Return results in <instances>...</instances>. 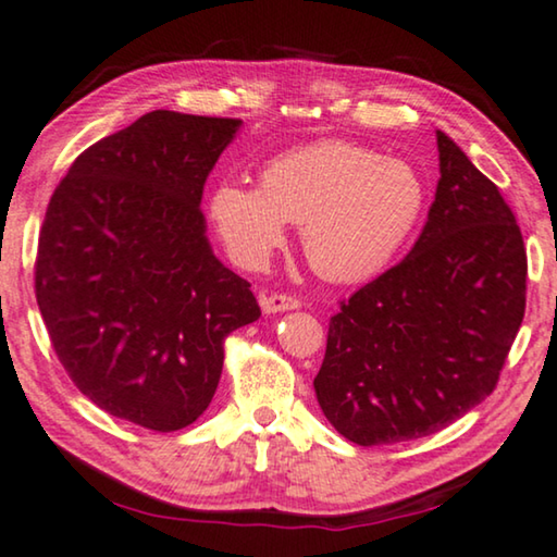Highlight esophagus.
Here are the masks:
<instances>
[{"instance_id":"34e87169","label":"esophagus","mask_w":557,"mask_h":557,"mask_svg":"<svg viewBox=\"0 0 557 557\" xmlns=\"http://www.w3.org/2000/svg\"><path fill=\"white\" fill-rule=\"evenodd\" d=\"M262 310L268 314H275V312H287V310H297L300 307V300L293 295H282V293H275V295H264L262 297Z\"/></svg>"}]
</instances>
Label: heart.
Returning <instances> with one entry per match:
<instances>
[{
  "label": "heart",
  "instance_id": "1",
  "mask_svg": "<svg viewBox=\"0 0 557 557\" xmlns=\"http://www.w3.org/2000/svg\"><path fill=\"white\" fill-rule=\"evenodd\" d=\"M425 210V185L405 160L375 149L314 143L275 157L260 187L222 182L207 212L230 260L262 270L300 225L302 252L318 275L360 282L383 272Z\"/></svg>",
  "mask_w": 557,
  "mask_h": 557
}]
</instances>
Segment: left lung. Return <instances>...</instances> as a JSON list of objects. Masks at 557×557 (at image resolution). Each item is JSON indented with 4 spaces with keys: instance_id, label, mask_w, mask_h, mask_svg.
Returning a JSON list of instances; mask_svg holds the SVG:
<instances>
[{
    "instance_id": "left-lung-1",
    "label": "left lung",
    "mask_w": 557,
    "mask_h": 557,
    "mask_svg": "<svg viewBox=\"0 0 557 557\" xmlns=\"http://www.w3.org/2000/svg\"><path fill=\"white\" fill-rule=\"evenodd\" d=\"M437 152L435 202L410 255L330 320L314 395L355 445L433 435L483 403L525 314L516 214L440 129Z\"/></svg>"
}]
</instances>
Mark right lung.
Segmentation results:
<instances>
[{"label":"right lung","mask_w":557,"mask_h":557,"mask_svg":"<svg viewBox=\"0 0 557 557\" xmlns=\"http://www.w3.org/2000/svg\"><path fill=\"white\" fill-rule=\"evenodd\" d=\"M243 120L147 112L72 162L39 232L35 293L57 358L97 408L182 430L212 403L225 337L260 318L199 210Z\"/></svg>","instance_id":"add662e5"}]
</instances>
